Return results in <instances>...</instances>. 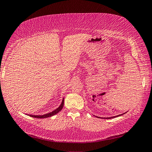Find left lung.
<instances>
[{"label": "left lung", "mask_w": 152, "mask_h": 152, "mask_svg": "<svg viewBox=\"0 0 152 152\" xmlns=\"http://www.w3.org/2000/svg\"><path fill=\"white\" fill-rule=\"evenodd\" d=\"M126 113V112H125ZM125 113H124V114H119V115H115V116H113V117H109V118H102V117H98V116H95L96 117H97V118H103V119H111V118H115V117H118V116H120V115H123V114H125Z\"/></svg>", "instance_id": "1"}]
</instances>
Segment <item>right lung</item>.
<instances>
[{"instance_id": "add662e5", "label": "right lung", "mask_w": 152, "mask_h": 152, "mask_svg": "<svg viewBox=\"0 0 152 152\" xmlns=\"http://www.w3.org/2000/svg\"><path fill=\"white\" fill-rule=\"evenodd\" d=\"M64 98H63L62 102L60 104V106L57 107L56 109H55L53 111L51 112L47 113V114H43V115H33V114H27L28 115H30V117H33L35 118H48V117H51L52 115H54L55 114H56L58 113L60 111H61V110L62 109L63 106H64Z\"/></svg>"}]
</instances>
